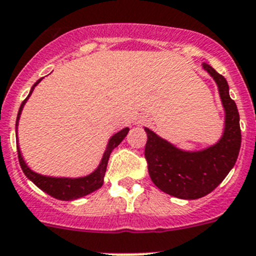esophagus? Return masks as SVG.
Listing matches in <instances>:
<instances>
[{
	"label": "esophagus",
	"mask_w": 256,
	"mask_h": 256,
	"mask_svg": "<svg viewBox=\"0 0 256 256\" xmlns=\"http://www.w3.org/2000/svg\"><path fill=\"white\" fill-rule=\"evenodd\" d=\"M142 122H143V120H136V121H135V124H136V125H139V124H142Z\"/></svg>",
	"instance_id": "1"
}]
</instances>
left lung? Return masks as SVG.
Instances as JSON below:
<instances>
[{
    "mask_svg": "<svg viewBox=\"0 0 256 256\" xmlns=\"http://www.w3.org/2000/svg\"><path fill=\"white\" fill-rule=\"evenodd\" d=\"M202 68L215 81L224 110V126L216 143L197 150H182L144 128L148 136L146 158L153 184L162 192L183 200H197L216 188L234 166L241 146L237 106L223 76L208 63Z\"/></svg>",
    "mask_w": 256,
    "mask_h": 256,
    "instance_id": "obj_1",
    "label": "left lung"
}]
</instances>
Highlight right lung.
Returning <instances> with one entry per match:
<instances>
[{
  "label": "right lung",
  "instance_id": "obj_1",
  "mask_svg": "<svg viewBox=\"0 0 256 256\" xmlns=\"http://www.w3.org/2000/svg\"><path fill=\"white\" fill-rule=\"evenodd\" d=\"M41 81L42 78H40L38 81L36 82L34 85L32 86L30 94L26 98V100L22 103L20 108H19V112H18L16 124H15V132H16V148L18 156H19V164H20V168L22 170H23L24 174H26V176L28 178L34 186H38L40 190H44L45 193H48L51 197H54V198L56 200H62V201H73V200L82 198V197H85V196L98 190L102 186H103L104 175H106V164H108L110 153H112V150H114L116 146H118L120 143L125 139V136L128 135L130 128H122V130H120L118 132H116V134H113L112 136L110 138V140L106 143V150H104L103 156H102V160L100 162H99L98 168H95L92 172L85 175V176H50V175H42L40 174V172H36L34 170H32L30 166L26 165V160H24L23 154H22L20 146H19V139H18V126H19V120H20L24 106H26V103L28 102L30 96L32 95L36 86L38 85Z\"/></svg>",
  "mask_w": 256,
  "mask_h": 256
}]
</instances>
